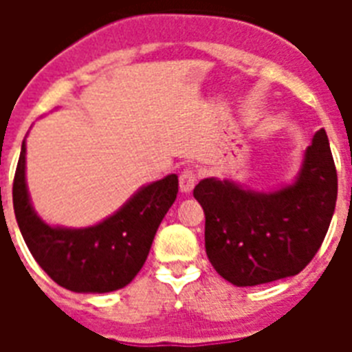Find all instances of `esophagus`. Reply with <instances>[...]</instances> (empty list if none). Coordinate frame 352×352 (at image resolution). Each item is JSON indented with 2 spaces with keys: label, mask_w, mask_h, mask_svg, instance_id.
Segmentation results:
<instances>
[{
  "label": "esophagus",
  "mask_w": 352,
  "mask_h": 352,
  "mask_svg": "<svg viewBox=\"0 0 352 352\" xmlns=\"http://www.w3.org/2000/svg\"><path fill=\"white\" fill-rule=\"evenodd\" d=\"M195 182H197L195 175H193L190 170H186L181 173V179H179V188H181L182 193H190L193 190V186H195Z\"/></svg>",
  "instance_id": "obj_1"
}]
</instances>
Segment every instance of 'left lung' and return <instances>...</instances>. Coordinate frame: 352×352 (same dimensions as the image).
Listing matches in <instances>:
<instances>
[{
	"mask_svg": "<svg viewBox=\"0 0 352 352\" xmlns=\"http://www.w3.org/2000/svg\"><path fill=\"white\" fill-rule=\"evenodd\" d=\"M338 177L325 129L303 151L287 184L257 192L208 177L193 197L203 206L204 246L212 267L235 287H256L300 274L320 250L333 219Z\"/></svg>",
	"mask_w": 352,
	"mask_h": 352,
	"instance_id": "8db88e82",
	"label": "left lung"
}]
</instances>
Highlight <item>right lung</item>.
Segmentation results:
<instances>
[{"label": "right lung", "instance_id": "add662e5", "mask_svg": "<svg viewBox=\"0 0 352 352\" xmlns=\"http://www.w3.org/2000/svg\"><path fill=\"white\" fill-rule=\"evenodd\" d=\"M27 146L21 142L14 175L12 203L19 232L52 281L82 294H106L124 289L146 263L157 228L175 203V173L144 184L115 214L85 228L49 225L30 201L27 188Z\"/></svg>", "mask_w": 352, "mask_h": 352}]
</instances>
